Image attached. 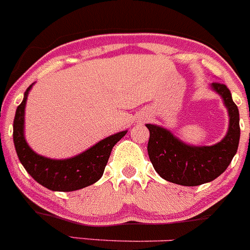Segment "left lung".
Returning a JSON list of instances; mask_svg holds the SVG:
<instances>
[{
    "label": "left lung",
    "mask_w": 250,
    "mask_h": 250,
    "mask_svg": "<svg viewBox=\"0 0 250 250\" xmlns=\"http://www.w3.org/2000/svg\"><path fill=\"white\" fill-rule=\"evenodd\" d=\"M211 89L221 96L229 112L226 135L214 145L195 146L187 144L171 130L150 125L147 154L155 171L166 181L179 186L194 187L214 181L224 173L236 155L241 137L238 107L225 84L212 83Z\"/></svg>",
    "instance_id": "obj_1"
}]
</instances>
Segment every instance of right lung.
Instances as JSON below:
<instances>
[{"mask_svg":"<svg viewBox=\"0 0 250 250\" xmlns=\"http://www.w3.org/2000/svg\"><path fill=\"white\" fill-rule=\"evenodd\" d=\"M33 85L34 83L25 90L14 116L13 142L21 164L39 184L53 192H73L98 182L103 177L112 147L127 130L110 135L69 159H50L36 154L24 137L25 105Z\"/></svg>","mask_w":250,"mask_h":250,"instance_id":"1","label":"right lung"}]
</instances>
